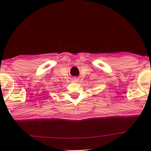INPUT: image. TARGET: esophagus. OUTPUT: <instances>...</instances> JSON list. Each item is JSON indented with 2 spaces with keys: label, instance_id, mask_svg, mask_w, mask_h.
Here are the masks:
<instances>
[{
  "label": "esophagus",
  "instance_id": "34e87169",
  "mask_svg": "<svg viewBox=\"0 0 151 151\" xmlns=\"http://www.w3.org/2000/svg\"><path fill=\"white\" fill-rule=\"evenodd\" d=\"M78 81V79H77V78H75V79H73V81H75V82H76V81Z\"/></svg>",
  "mask_w": 151,
  "mask_h": 151
}]
</instances>
